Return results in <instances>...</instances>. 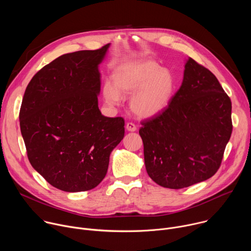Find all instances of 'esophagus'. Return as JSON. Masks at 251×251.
I'll list each match as a JSON object with an SVG mask.
<instances>
[{
  "label": "esophagus",
  "instance_id": "esophagus-1",
  "mask_svg": "<svg viewBox=\"0 0 251 251\" xmlns=\"http://www.w3.org/2000/svg\"><path fill=\"white\" fill-rule=\"evenodd\" d=\"M126 130L130 131V132H135L137 130V126L132 122H128L126 124Z\"/></svg>",
  "mask_w": 251,
  "mask_h": 251
}]
</instances>
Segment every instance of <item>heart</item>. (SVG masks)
Instances as JSON below:
<instances>
[{
  "label": "heart",
  "instance_id": "b5f03b06",
  "mask_svg": "<svg viewBox=\"0 0 251 251\" xmlns=\"http://www.w3.org/2000/svg\"><path fill=\"white\" fill-rule=\"evenodd\" d=\"M112 82H105L102 95L107 104L117 105L121 96H130V108L140 118H151L170 105L175 90L174 74L152 59L144 58L118 66Z\"/></svg>",
  "mask_w": 251,
  "mask_h": 251
}]
</instances>
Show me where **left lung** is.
<instances>
[{"mask_svg":"<svg viewBox=\"0 0 251 251\" xmlns=\"http://www.w3.org/2000/svg\"><path fill=\"white\" fill-rule=\"evenodd\" d=\"M184 68L169 107L139 130L149 176L171 189L212 177L232 131L231 102L215 75L192 58Z\"/></svg>","mask_w":251,"mask_h":251,"instance_id":"1","label":"left lung"}]
</instances>
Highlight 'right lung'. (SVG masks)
Masks as SVG:
<instances>
[{
    "label": "right lung",
    "instance_id": "obj_1",
    "mask_svg": "<svg viewBox=\"0 0 251 251\" xmlns=\"http://www.w3.org/2000/svg\"><path fill=\"white\" fill-rule=\"evenodd\" d=\"M109 45L58 57L34 75L23 99L20 124L29 162L66 192L97 187L124 137V119L99 108V65Z\"/></svg>",
    "mask_w": 251,
    "mask_h": 251
}]
</instances>
